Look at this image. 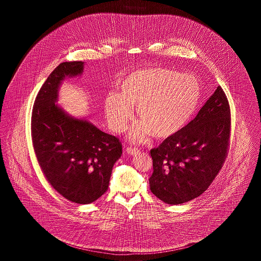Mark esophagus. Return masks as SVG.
Here are the masks:
<instances>
[{"label":"esophagus","mask_w":261,"mask_h":261,"mask_svg":"<svg viewBox=\"0 0 261 261\" xmlns=\"http://www.w3.org/2000/svg\"><path fill=\"white\" fill-rule=\"evenodd\" d=\"M126 150L131 155H136V154L139 153V151H140V149H138V148H133V147H128Z\"/></svg>","instance_id":"esophagus-1"}]
</instances>
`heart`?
Wrapping results in <instances>:
<instances>
[{
  "mask_svg": "<svg viewBox=\"0 0 261 261\" xmlns=\"http://www.w3.org/2000/svg\"><path fill=\"white\" fill-rule=\"evenodd\" d=\"M120 93L105 99L108 123L114 132L123 131L137 114L142 119L133 126L131 139L143 140L149 133L156 138L181 130L196 111L200 87L198 79L166 68L137 70L123 78Z\"/></svg>",
  "mask_w": 261,
  "mask_h": 261,
  "instance_id": "heart-1",
  "label": "heart"
}]
</instances>
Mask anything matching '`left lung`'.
<instances>
[{"label": "left lung", "mask_w": 261, "mask_h": 261, "mask_svg": "<svg viewBox=\"0 0 261 261\" xmlns=\"http://www.w3.org/2000/svg\"><path fill=\"white\" fill-rule=\"evenodd\" d=\"M230 131L229 101L218 86L192 121L150 149L151 193L168 204L198 198L223 166Z\"/></svg>", "instance_id": "obj_1"}]
</instances>
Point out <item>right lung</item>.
<instances>
[{"instance_id": "1", "label": "right lung", "mask_w": 261, "mask_h": 261, "mask_svg": "<svg viewBox=\"0 0 261 261\" xmlns=\"http://www.w3.org/2000/svg\"><path fill=\"white\" fill-rule=\"evenodd\" d=\"M84 62H62L38 92L31 116V137L38 163L59 194L75 203L87 204L108 190L112 167L121 156L118 138L85 119H76L57 103L65 76L83 71Z\"/></svg>"}]
</instances>
